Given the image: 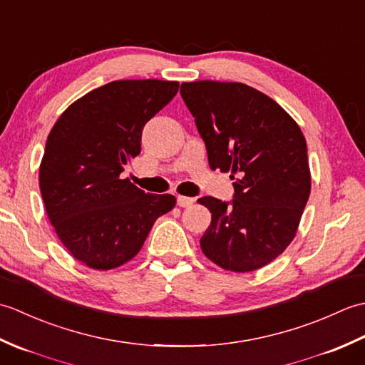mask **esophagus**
Here are the masks:
<instances>
[{"label": "esophagus", "mask_w": 365, "mask_h": 365, "mask_svg": "<svg viewBox=\"0 0 365 365\" xmlns=\"http://www.w3.org/2000/svg\"><path fill=\"white\" fill-rule=\"evenodd\" d=\"M192 202H195V199H192V197H187V196H177V205H178V207H182V208H185V207H191V205H192Z\"/></svg>", "instance_id": "obj_1"}]
</instances>
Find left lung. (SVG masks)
Returning <instances> with one entry per match:
<instances>
[{
    "mask_svg": "<svg viewBox=\"0 0 365 365\" xmlns=\"http://www.w3.org/2000/svg\"><path fill=\"white\" fill-rule=\"evenodd\" d=\"M180 96L208 165L235 180L230 202L197 199L212 213L202 252L235 273L268 265L297 235L311 195L304 135L281 105L243 83H182Z\"/></svg>",
    "mask_w": 365,
    "mask_h": 365,
    "instance_id": "1",
    "label": "left lung"
}]
</instances>
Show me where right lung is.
<instances>
[{
  "instance_id": "obj_1",
  "label": "right lung",
  "mask_w": 365,
  "mask_h": 365,
  "mask_svg": "<svg viewBox=\"0 0 365 365\" xmlns=\"http://www.w3.org/2000/svg\"><path fill=\"white\" fill-rule=\"evenodd\" d=\"M177 91V81H111L73 102L53 125L38 185L61 243L86 267L127 263L157 218L174 208V196L145 195L120 173L141 152L145 123Z\"/></svg>"
}]
</instances>
